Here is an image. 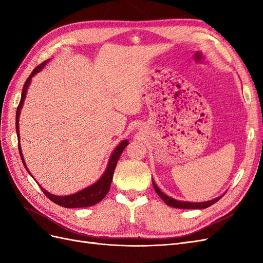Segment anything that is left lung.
Returning <instances> with one entry per match:
<instances>
[{"mask_svg":"<svg viewBox=\"0 0 263 263\" xmlns=\"http://www.w3.org/2000/svg\"><path fill=\"white\" fill-rule=\"evenodd\" d=\"M153 184H154V187L156 190L157 194L160 196L163 202L166 204L171 206V208H176V209H184V210H202V209H206L209 208V206L213 205L214 203H216L217 201L220 200V197H217L215 198V200H212V201H209V202H201V203H191V202H182V201H177L174 200V198L165 195L163 192H161V190L159 189L157 186L156 183L153 181Z\"/></svg>","mask_w":263,"mask_h":263,"instance_id":"8db88e82","label":"left lung"}]
</instances>
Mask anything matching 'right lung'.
Returning a JSON list of instances; mask_svg holds the SVG:
<instances>
[{
    "instance_id": "add662e5",
    "label": "right lung",
    "mask_w": 263,
    "mask_h": 263,
    "mask_svg": "<svg viewBox=\"0 0 263 263\" xmlns=\"http://www.w3.org/2000/svg\"><path fill=\"white\" fill-rule=\"evenodd\" d=\"M47 61H44L43 63H41V65L37 66L34 70L33 72L30 73V76L27 78V80L25 82V84H24V87H23V92H22V98H21V101H20V104L17 106V110H16V133H17V138L20 140V132H18V119H20V113H21V108L23 106V103H24V100H25L26 98V92H27V87L30 83V80L31 78H33L37 72H39L41 71L45 65H46ZM128 145V141L127 140H124L122 141L121 144H119L116 149L114 150V153L112 154V156H110V159H109V162L107 164V169L106 171L104 172V174H103L102 178L97 182L94 183V184H92L91 186L86 187L82 191H80V192H78L76 194H72V195H67V196H57V195H52L50 194L49 192H47L46 190H44L42 187V191L45 193V195L49 198L50 201H52L53 203L58 204L60 206H63V208H67V209H76V208H87V206H92V205H95L97 203L101 202L103 198L105 197V195L108 193L109 191V187H110V183H112V179H113V174H114V171H115V168H116V164H117V161L119 159V156L122 155L123 150L125 149V147ZM18 151H20V155H21V158H22V161L24 163V166H25L26 170H27V166H26V163L25 161H24V158H23V155H22V150H21V146L18 144ZM28 171V170H27ZM29 173V171H28ZM30 174V173H29Z\"/></svg>"
}]
</instances>
